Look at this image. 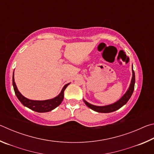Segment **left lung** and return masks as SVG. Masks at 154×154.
Masks as SVG:
<instances>
[{
    "mask_svg": "<svg viewBox=\"0 0 154 154\" xmlns=\"http://www.w3.org/2000/svg\"><path fill=\"white\" fill-rule=\"evenodd\" d=\"M132 77L131 82H130V86L128 89L127 90L126 93L122 96V97L119 99L118 101L115 102L114 103L110 104V105H105V106H96L94 105L88 103L86 100L83 99V101L87 106L92 109L93 111L98 112V113H111V112L116 111L118 110L119 109H120L122 106H123L124 105H126V103L128 101L129 99L131 97V96L133 93V91L134 89V83H135V74L133 71V66H132Z\"/></svg>",
    "mask_w": 154,
    "mask_h": 154,
    "instance_id": "8db88e82",
    "label": "left lung"
}]
</instances>
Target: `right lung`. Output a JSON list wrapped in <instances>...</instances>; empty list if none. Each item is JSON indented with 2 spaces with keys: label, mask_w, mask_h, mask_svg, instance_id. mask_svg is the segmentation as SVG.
Here are the masks:
<instances>
[{
  "label": "right lung",
  "mask_w": 154,
  "mask_h": 154,
  "mask_svg": "<svg viewBox=\"0 0 154 154\" xmlns=\"http://www.w3.org/2000/svg\"><path fill=\"white\" fill-rule=\"evenodd\" d=\"M69 84L70 83L65 85L63 88L62 89L60 93L54 98L48 99V100H30V99L24 97V96L19 92V90H17V88L16 86V84H15L14 79V74H13V86H14L15 95H16L18 100L20 101L21 103H22L23 105L29 108L31 110L36 112H38V113H45V112L51 111L60 105L64 99V90Z\"/></svg>",
  "instance_id": "right-lung-1"
}]
</instances>
